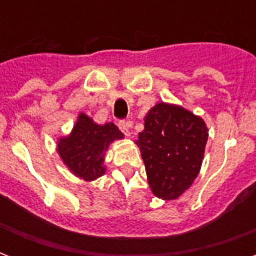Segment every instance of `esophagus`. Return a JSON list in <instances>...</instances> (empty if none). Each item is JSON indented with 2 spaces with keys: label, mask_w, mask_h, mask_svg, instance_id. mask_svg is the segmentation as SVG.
Instances as JSON below:
<instances>
[{
  "label": "esophagus",
  "mask_w": 256,
  "mask_h": 256,
  "mask_svg": "<svg viewBox=\"0 0 256 256\" xmlns=\"http://www.w3.org/2000/svg\"><path fill=\"white\" fill-rule=\"evenodd\" d=\"M118 126H120V132H124V136H130V130H128V128L132 126L130 122H128V120H120V122H118Z\"/></svg>",
  "instance_id": "esophagus-1"
}]
</instances>
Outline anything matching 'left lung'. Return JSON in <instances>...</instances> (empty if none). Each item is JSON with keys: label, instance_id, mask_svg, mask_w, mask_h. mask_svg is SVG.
Instances as JSON below:
<instances>
[{"label": "left lung", "instance_id": "8db88e82", "mask_svg": "<svg viewBox=\"0 0 256 256\" xmlns=\"http://www.w3.org/2000/svg\"><path fill=\"white\" fill-rule=\"evenodd\" d=\"M207 138L204 120L182 106L160 102L148 110L136 144L152 194L172 200L192 184L202 166Z\"/></svg>", "mask_w": 256, "mask_h": 256}]
</instances>
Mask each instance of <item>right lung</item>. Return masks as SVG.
<instances>
[{
	"label": "right lung",
	"instance_id": "1",
	"mask_svg": "<svg viewBox=\"0 0 256 256\" xmlns=\"http://www.w3.org/2000/svg\"><path fill=\"white\" fill-rule=\"evenodd\" d=\"M122 138L124 134L112 122L96 124L81 112L69 136L58 140L57 152L76 176L90 182L106 171L104 160L108 144Z\"/></svg>",
	"mask_w": 256,
	"mask_h": 256
}]
</instances>
